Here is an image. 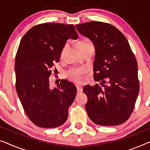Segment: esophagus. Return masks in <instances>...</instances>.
<instances>
[{"instance_id": "obj_1", "label": "esophagus", "mask_w": 150, "mask_h": 150, "mask_svg": "<svg viewBox=\"0 0 150 150\" xmlns=\"http://www.w3.org/2000/svg\"><path fill=\"white\" fill-rule=\"evenodd\" d=\"M76 87H77V91H78V93H81V92H83V88H82V87H81V86L77 85Z\"/></svg>"}]
</instances>
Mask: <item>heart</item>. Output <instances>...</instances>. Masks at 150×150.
<instances>
[{
  "label": "heart",
  "instance_id": "obj_1",
  "mask_svg": "<svg viewBox=\"0 0 150 150\" xmlns=\"http://www.w3.org/2000/svg\"><path fill=\"white\" fill-rule=\"evenodd\" d=\"M89 46H93V45L91 41L88 40V39H83V40H80L77 43V47L79 48V51L83 50L85 48H87ZM66 47L67 44L65 45V46L63 47V50L61 51V55L63 54ZM85 73V69L83 67H72V68L69 69L68 71H66L65 76L71 81H73L76 83H80L83 81V75Z\"/></svg>",
  "mask_w": 150,
  "mask_h": 150
}]
</instances>
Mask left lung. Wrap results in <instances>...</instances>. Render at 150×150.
I'll return each mask as SVG.
<instances>
[{"instance_id":"left-lung-1","label":"left lung","mask_w":150,"mask_h":150,"mask_svg":"<svg viewBox=\"0 0 150 150\" xmlns=\"http://www.w3.org/2000/svg\"><path fill=\"white\" fill-rule=\"evenodd\" d=\"M76 28L93 43V78L103 87L96 84L84 88L88 116L100 126L122 124L132 114L139 91L137 62L128 40L120 30L105 22L91 21Z\"/></svg>"}]
</instances>
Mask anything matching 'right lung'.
<instances>
[{
    "label": "right lung",
    "instance_id": "add662e5",
    "mask_svg": "<svg viewBox=\"0 0 150 150\" xmlns=\"http://www.w3.org/2000/svg\"><path fill=\"white\" fill-rule=\"evenodd\" d=\"M78 37L73 24L51 22L34 26L20 41L15 61L16 91L26 115L41 128L60 126L68 117L76 87L61 80L52 89L49 76L67 40Z\"/></svg>",
    "mask_w": 150,
    "mask_h": 150
}]
</instances>
